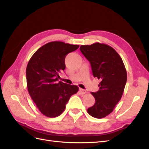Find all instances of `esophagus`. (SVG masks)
Returning <instances> with one entry per match:
<instances>
[{"label": "esophagus", "mask_w": 149, "mask_h": 149, "mask_svg": "<svg viewBox=\"0 0 149 149\" xmlns=\"http://www.w3.org/2000/svg\"><path fill=\"white\" fill-rule=\"evenodd\" d=\"M79 92H80V93L81 94H86V93H87V91H86V90H84L83 89H81V88L79 89Z\"/></svg>", "instance_id": "34e87169"}]
</instances>
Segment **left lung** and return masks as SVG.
<instances>
[{"instance_id": "8db88e82", "label": "left lung", "mask_w": 149, "mask_h": 149, "mask_svg": "<svg viewBox=\"0 0 149 149\" xmlns=\"http://www.w3.org/2000/svg\"><path fill=\"white\" fill-rule=\"evenodd\" d=\"M80 50L91 63L93 76L101 81L99 91L91 93L95 104L87 111L93 118H104L120 100L127 81V71L121 57L108 45L97 42L81 45Z\"/></svg>"}]
</instances>
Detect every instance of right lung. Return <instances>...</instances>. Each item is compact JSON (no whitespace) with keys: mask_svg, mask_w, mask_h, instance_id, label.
<instances>
[{"mask_svg":"<svg viewBox=\"0 0 149 149\" xmlns=\"http://www.w3.org/2000/svg\"><path fill=\"white\" fill-rule=\"evenodd\" d=\"M78 45L51 42L38 49L26 69V84L39 111L48 118L61 115L70 97L78 91L76 85L58 81L65 68L66 56L79 48Z\"/></svg>","mask_w":149,"mask_h":149,"instance_id":"1","label":"right lung"}]
</instances>
